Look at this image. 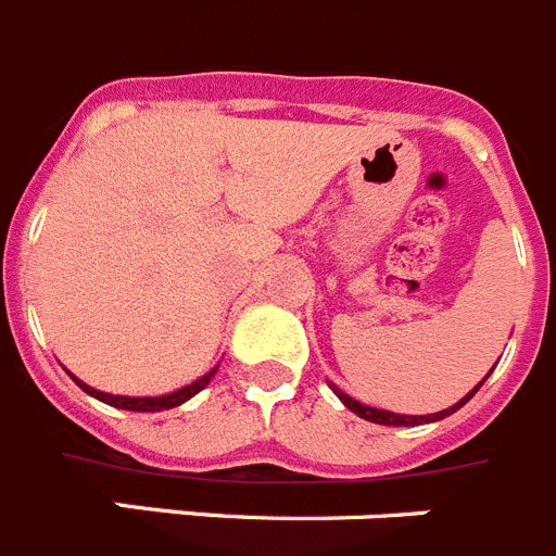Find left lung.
I'll return each instance as SVG.
<instances>
[{
    "label": "left lung",
    "mask_w": 556,
    "mask_h": 556,
    "mask_svg": "<svg viewBox=\"0 0 556 556\" xmlns=\"http://www.w3.org/2000/svg\"><path fill=\"white\" fill-rule=\"evenodd\" d=\"M484 379H488V377H484ZM484 379H482V382L477 384V388L471 390V393H468V396L459 399L457 404H452V407H448V409H440V413H432V415H399V413H388V409L365 407V404H359L357 399L346 396V393H343V390H340V388H334V384H329V388L334 390V396H338L340 402L346 404V407L352 409V413H357L359 418H365V421H371V424H384V427H418V424H432V421H440V418H446V415L457 413V409L463 407L465 402H471V396H473V393H477L479 388H482Z\"/></svg>",
    "instance_id": "1"
}]
</instances>
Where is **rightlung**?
Wrapping results in <instances>:
<instances>
[{"instance_id":"add662e5","label":"right lung","mask_w":556,"mask_h":556,"mask_svg":"<svg viewBox=\"0 0 556 556\" xmlns=\"http://www.w3.org/2000/svg\"><path fill=\"white\" fill-rule=\"evenodd\" d=\"M218 365L216 368H210L204 377H199L197 382L185 384V388L174 390V393H166V396H113V393H102V390L91 388V384H85L83 379H77L72 374L74 382L79 384V388L88 393V396L99 399V402L110 404V407H118V409H132V413H160V409H172V407H179V404H185L188 399H193L199 393V390H204L210 384V379L216 377Z\"/></svg>"}]
</instances>
